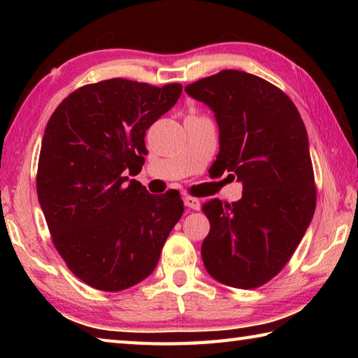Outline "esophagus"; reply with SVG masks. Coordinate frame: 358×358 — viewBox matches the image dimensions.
Returning <instances> with one entry per match:
<instances>
[{"instance_id": "1", "label": "esophagus", "mask_w": 358, "mask_h": 358, "mask_svg": "<svg viewBox=\"0 0 358 358\" xmlns=\"http://www.w3.org/2000/svg\"><path fill=\"white\" fill-rule=\"evenodd\" d=\"M185 205L191 210H201V201H199V199H196V197L186 196L185 197Z\"/></svg>"}]
</instances>
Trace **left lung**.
<instances>
[{"label":"left lung","mask_w":358,"mask_h":358,"mask_svg":"<svg viewBox=\"0 0 358 358\" xmlns=\"http://www.w3.org/2000/svg\"><path fill=\"white\" fill-rule=\"evenodd\" d=\"M185 92L215 113L213 166L243 185L240 201L203 205L210 221L203 265L226 286L259 287L289 262L316 208L306 128L287 94L243 71H221Z\"/></svg>","instance_id":"obj_1"}]
</instances>
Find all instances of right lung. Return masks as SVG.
Wrapping results in <instances>:
<instances>
[{
	"mask_svg": "<svg viewBox=\"0 0 358 358\" xmlns=\"http://www.w3.org/2000/svg\"><path fill=\"white\" fill-rule=\"evenodd\" d=\"M181 90L110 78L76 90L48 120L39 203L59 256L88 286L117 292L143 281L183 215L180 192L155 196L124 177L142 171L145 132Z\"/></svg>",
	"mask_w": 358,
	"mask_h": 358,
	"instance_id": "right-lung-1",
	"label": "right lung"
}]
</instances>
